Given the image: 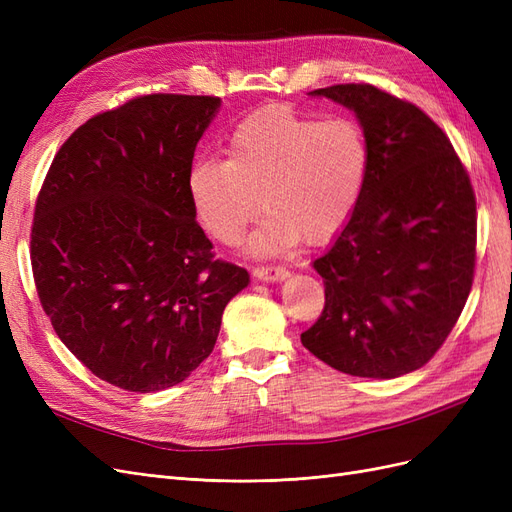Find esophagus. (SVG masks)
I'll use <instances>...</instances> for the list:
<instances>
[{
  "instance_id": "esophagus-1",
  "label": "esophagus",
  "mask_w": 512,
  "mask_h": 512,
  "mask_svg": "<svg viewBox=\"0 0 512 512\" xmlns=\"http://www.w3.org/2000/svg\"><path fill=\"white\" fill-rule=\"evenodd\" d=\"M288 269L286 267H256L254 269V277L260 282H284L288 277Z\"/></svg>"
}]
</instances>
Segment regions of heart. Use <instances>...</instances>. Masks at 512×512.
Masks as SVG:
<instances>
[{"mask_svg":"<svg viewBox=\"0 0 512 512\" xmlns=\"http://www.w3.org/2000/svg\"><path fill=\"white\" fill-rule=\"evenodd\" d=\"M226 160L200 158L188 173L198 222L235 245L262 207L254 254L324 243L354 215L369 173V143L350 117L318 119L271 104L241 119L226 138Z\"/></svg>","mask_w":512,"mask_h":512,"instance_id":"b5f03b06","label":"heart"}]
</instances>
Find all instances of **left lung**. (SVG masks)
I'll return each instance as SVG.
<instances>
[{
    "instance_id": "obj_1",
    "label": "left lung",
    "mask_w": 512,
    "mask_h": 512,
    "mask_svg": "<svg viewBox=\"0 0 512 512\" xmlns=\"http://www.w3.org/2000/svg\"><path fill=\"white\" fill-rule=\"evenodd\" d=\"M354 113L369 173L350 222L314 260L324 309L303 346L337 371L391 380L423 367L468 301L476 200L446 134L371 85L309 91Z\"/></svg>"
}]
</instances>
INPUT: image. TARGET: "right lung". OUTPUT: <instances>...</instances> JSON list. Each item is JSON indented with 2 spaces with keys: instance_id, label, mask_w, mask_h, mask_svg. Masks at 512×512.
Segmentation results:
<instances>
[{
  "instance_id": "right-lung-1",
  "label": "right lung",
  "mask_w": 512,
  "mask_h": 512,
  "mask_svg": "<svg viewBox=\"0 0 512 512\" xmlns=\"http://www.w3.org/2000/svg\"><path fill=\"white\" fill-rule=\"evenodd\" d=\"M222 106L153 94L91 117L61 145L36 203L32 267L55 333L132 393L175 386L211 354L250 273L213 260L188 194Z\"/></svg>"
}]
</instances>
